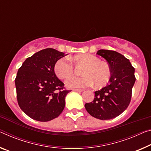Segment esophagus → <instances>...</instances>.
<instances>
[{
	"mask_svg": "<svg viewBox=\"0 0 151 151\" xmlns=\"http://www.w3.org/2000/svg\"><path fill=\"white\" fill-rule=\"evenodd\" d=\"M73 91H75V92H82L83 90L82 89H77V88H75V89H73Z\"/></svg>",
	"mask_w": 151,
	"mask_h": 151,
	"instance_id": "1",
	"label": "esophagus"
}]
</instances>
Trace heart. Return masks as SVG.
Instances as JSON below:
<instances>
[{
    "label": "heart",
    "mask_w": 151,
    "mask_h": 151,
    "mask_svg": "<svg viewBox=\"0 0 151 151\" xmlns=\"http://www.w3.org/2000/svg\"><path fill=\"white\" fill-rule=\"evenodd\" d=\"M72 60L76 65L84 66L81 77L72 76L66 81L68 88H84L91 87L95 83V87H100L106 85L111 77V69L106 63L101 62L94 55L85 54L76 55ZM54 72L60 78H66L73 75L74 67L65 58L58 60L54 65Z\"/></svg>",
    "instance_id": "obj_1"
}]
</instances>
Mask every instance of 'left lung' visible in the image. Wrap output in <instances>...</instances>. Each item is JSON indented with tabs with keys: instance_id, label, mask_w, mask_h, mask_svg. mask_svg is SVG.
I'll list each match as a JSON object with an SVG mask.
<instances>
[{
	"instance_id": "obj_1",
	"label": "left lung",
	"mask_w": 151,
	"mask_h": 151,
	"mask_svg": "<svg viewBox=\"0 0 151 151\" xmlns=\"http://www.w3.org/2000/svg\"><path fill=\"white\" fill-rule=\"evenodd\" d=\"M97 54L108 63L111 77L106 87L94 92L93 101L85 107L91 116L107 120L118 116L130 104L135 69L128 59L116 51L99 50Z\"/></svg>"
}]
</instances>
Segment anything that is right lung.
I'll use <instances>...</instances> for the list:
<instances>
[{
	"label": "right lung",
	"mask_w": 151,
	"mask_h": 151,
	"mask_svg": "<svg viewBox=\"0 0 151 151\" xmlns=\"http://www.w3.org/2000/svg\"><path fill=\"white\" fill-rule=\"evenodd\" d=\"M68 54L46 48L27 58L19 68L15 80L18 104L29 118L48 122L58 117L65 107V98L70 90L54 73L58 60Z\"/></svg>",
	"instance_id": "obj_1"
}]
</instances>
